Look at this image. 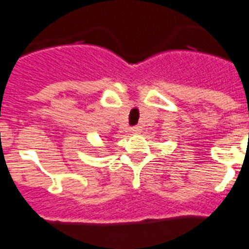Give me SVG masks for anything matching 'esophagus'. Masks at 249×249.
Instances as JSON below:
<instances>
[{"mask_svg":"<svg viewBox=\"0 0 249 249\" xmlns=\"http://www.w3.org/2000/svg\"><path fill=\"white\" fill-rule=\"evenodd\" d=\"M130 130H131L133 133H139V131H140V127H139V126H133Z\"/></svg>","mask_w":249,"mask_h":249,"instance_id":"esophagus-1","label":"esophagus"}]
</instances>
